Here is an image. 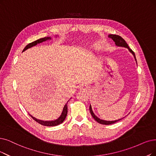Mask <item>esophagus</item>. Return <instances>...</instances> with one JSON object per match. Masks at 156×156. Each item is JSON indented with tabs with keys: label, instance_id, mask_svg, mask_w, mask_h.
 <instances>
[{
	"label": "esophagus",
	"instance_id": "obj_1",
	"mask_svg": "<svg viewBox=\"0 0 156 156\" xmlns=\"http://www.w3.org/2000/svg\"><path fill=\"white\" fill-rule=\"evenodd\" d=\"M80 90H86V88H85V87L84 86H80Z\"/></svg>",
	"mask_w": 156,
	"mask_h": 156
}]
</instances>
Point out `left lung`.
<instances>
[{
	"mask_svg": "<svg viewBox=\"0 0 156 156\" xmlns=\"http://www.w3.org/2000/svg\"><path fill=\"white\" fill-rule=\"evenodd\" d=\"M109 38H111L112 40H113L115 42V45L117 46V47H125V48H127L129 51L131 53L133 56L134 58V59L136 62L137 63V61H136V56H135V54L134 52L132 51L131 49H130L129 47V45H127V43H126V41L124 40L121 36H118V35H116V34H109L108 36ZM90 113L92 116V117L94 118V120H95L98 123H101V124H103V125H110V124H113V123H115L118 121H120V120L123 119V118H120V119H118V120H113V121H108V120H102L101 119V118H98L95 114L94 113H93V111L92 110V108H91V105L90 104Z\"/></svg>",
	"mask_w": 156,
	"mask_h": 156,
	"instance_id": "left-lung-1",
	"label": "left lung"
}]
</instances>
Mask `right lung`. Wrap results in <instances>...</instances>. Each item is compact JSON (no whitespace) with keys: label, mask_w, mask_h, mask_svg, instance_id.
Listing matches in <instances>:
<instances>
[{"label":"right lung","mask_w":156,"mask_h":156,"mask_svg":"<svg viewBox=\"0 0 156 156\" xmlns=\"http://www.w3.org/2000/svg\"><path fill=\"white\" fill-rule=\"evenodd\" d=\"M58 36V35H56L55 37H56V38H57ZM52 40L51 37H45V38H40L39 40H36V41H33L32 43H29V44L27 45H26V47L23 48L22 52H24L25 51H26L27 49L30 48L31 47H33L36 45L37 44H38V43H42L43 41H46L47 40ZM67 103L65 105V106H64V108L63 109V111H62V113H61V115L59 116V117L58 118H57V119L54 120H51V121L41 120L38 119V118H36L35 117L33 116L32 115H30L29 113V115L31 117L33 118V120H34L36 122L39 123L40 124H41V125H42V126H56L59 125V124H61V123H63L64 122V120H65V118H66V115H67V113H68Z\"/></svg>","instance_id":"right-lung-1"}]
</instances>
